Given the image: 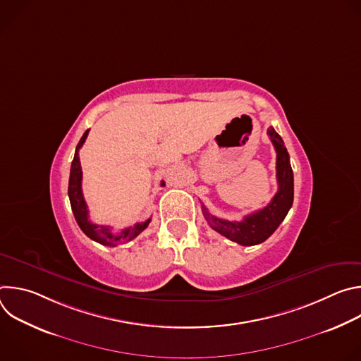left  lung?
I'll return each instance as SVG.
<instances>
[{"label":"left lung","mask_w":361,"mask_h":361,"mask_svg":"<svg viewBox=\"0 0 361 361\" xmlns=\"http://www.w3.org/2000/svg\"><path fill=\"white\" fill-rule=\"evenodd\" d=\"M270 140L277 152V183L279 190L273 200L264 209L245 216L241 221H228L214 217L209 210L202 207L204 219L207 220L210 227L227 237L228 240L241 245H254L266 241L286 219L288 210L293 205L294 198V178L290 166V156L284 147L283 138L276 133L273 127L267 130Z\"/></svg>","instance_id":"8db88e82"}]
</instances>
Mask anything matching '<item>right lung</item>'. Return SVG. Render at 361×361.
I'll use <instances>...</instances> for the list:
<instances>
[{"instance_id":"right-lung-1","label":"right lung","mask_w":361,"mask_h":361,"mask_svg":"<svg viewBox=\"0 0 361 361\" xmlns=\"http://www.w3.org/2000/svg\"><path fill=\"white\" fill-rule=\"evenodd\" d=\"M87 130L77 148H75V154H74V160L71 163V171H70V181H68V197H70V202H71V209L74 213V217L77 220V224L80 226V228L82 230V233L90 237L91 240L102 244V245H110V247H116L118 243H127L131 241L133 238H135L141 231H144L147 228V226L149 224L151 219H148L144 223H137L133 227H127L124 228L121 233L114 234L113 230L109 226H98L90 221L88 219V207L87 202L84 200L82 195V190H81V180H82V171H81V164H80V156L78 151L82 147V144L85 142V138L88 135ZM161 185L164 187L166 183L161 181Z\"/></svg>"}]
</instances>
